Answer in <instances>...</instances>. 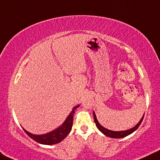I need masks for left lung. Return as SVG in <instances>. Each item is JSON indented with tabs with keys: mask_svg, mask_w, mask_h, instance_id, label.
I'll return each instance as SVG.
<instances>
[{
	"mask_svg": "<svg viewBox=\"0 0 160 160\" xmlns=\"http://www.w3.org/2000/svg\"><path fill=\"white\" fill-rule=\"evenodd\" d=\"M93 118H94V122H95V123L96 125V127H97L98 129L99 130V131H101L102 133H103L104 135L108 136V137H111V138H123V137H127V136H128V135H130L131 133H133V132H134L136 130H137V128H139V126L141 125L144 116H142V118L140 121L139 122V123H138L137 125L135 126V127L131 128V129L127 130V131H110V130H108V129H106V128H104V127H102V126L100 125L99 123H98V120H97V119H96V114H95V113H94V112H93Z\"/></svg>",
	"mask_w": 160,
	"mask_h": 160,
	"instance_id": "1",
	"label": "left lung"
}]
</instances>
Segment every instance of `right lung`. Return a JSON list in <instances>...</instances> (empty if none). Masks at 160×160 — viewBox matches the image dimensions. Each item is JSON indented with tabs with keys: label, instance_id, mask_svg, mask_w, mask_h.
I'll list each match as a JSON object with an SVG mask.
<instances>
[{
	"label": "right lung",
	"instance_id": "1",
	"mask_svg": "<svg viewBox=\"0 0 160 160\" xmlns=\"http://www.w3.org/2000/svg\"><path fill=\"white\" fill-rule=\"evenodd\" d=\"M78 107V105L72 108L71 113L69 114L64 124L60 128H57L56 130L50 132V133L44 135H35L32 134L23 128V131L31 139H32L37 142L43 144V145H54V144L60 142L69 134L71 129H72V122H73V114L75 113V110Z\"/></svg>",
	"mask_w": 160,
	"mask_h": 160
}]
</instances>
